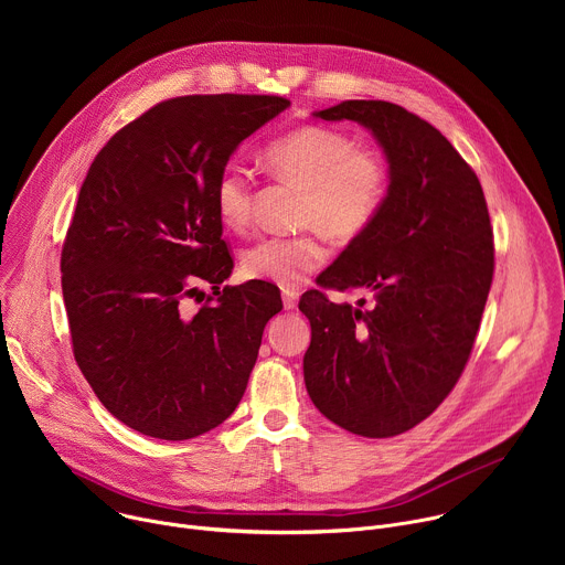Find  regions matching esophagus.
Returning a JSON list of instances; mask_svg holds the SVG:
<instances>
[{
    "mask_svg": "<svg viewBox=\"0 0 565 565\" xmlns=\"http://www.w3.org/2000/svg\"><path fill=\"white\" fill-rule=\"evenodd\" d=\"M281 299H284V308H286V310H292V308H297V301H299V292H297V290H290V288H286V290L281 292Z\"/></svg>",
    "mask_w": 565,
    "mask_h": 565,
    "instance_id": "1",
    "label": "esophagus"
}]
</instances>
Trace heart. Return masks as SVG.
<instances>
[{
  "mask_svg": "<svg viewBox=\"0 0 565 565\" xmlns=\"http://www.w3.org/2000/svg\"><path fill=\"white\" fill-rule=\"evenodd\" d=\"M266 170L301 190L297 221L310 225L292 236H268L241 257V270L250 279L297 286L327 259L319 232L335 241L362 236L380 216L391 185L384 153L358 145L353 136L333 127L306 125L264 149ZM218 221L244 232L253 221V183L244 170H223L212 188Z\"/></svg>",
  "mask_w": 565,
  "mask_h": 565,
  "instance_id": "heart-1",
  "label": "heart"
}]
</instances>
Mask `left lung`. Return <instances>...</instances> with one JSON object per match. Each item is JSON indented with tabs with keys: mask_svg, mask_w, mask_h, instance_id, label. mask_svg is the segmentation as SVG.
Masks as SVG:
<instances>
[{
	"mask_svg": "<svg viewBox=\"0 0 565 565\" xmlns=\"http://www.w3.org/2000/svg\"><path fill=\"white\" fill-rule=\"evenodd\" d=\"M355 120L388 160L377 221L317 277L321 288L364 290L371 303H335L308 290L303 380L331 423L366 438L405 434L456 386L494 275V236L480 181L427 120L384 100L315 111Z\"/></svg>",
	"mask_w": 565,
	"mask_h": 565,
	"instance_id": "left-lung-1",
	"label": "left lung"
}]
</instances>
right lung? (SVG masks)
<instances>
[{
	"label": "right lung",
	"mask_w": 565,
	"mask_h": 565,
	"mask_svg": "<svg viewBox=\"0 0 565 565\" xmlns=\"http://www.w3.org/2000/svg\"><path fill=\"white\" fill-rule=\"evenodd\" d=\"M288 105L244 94L158 103L111 136L79 188L60 259L73 355L105 409L145 436L188 440L230 418L284 308L268 281L221 290L234 264L212 188Z\"/></svg>",
	"instance_id": "right-lung-1"
}]
</instances>
